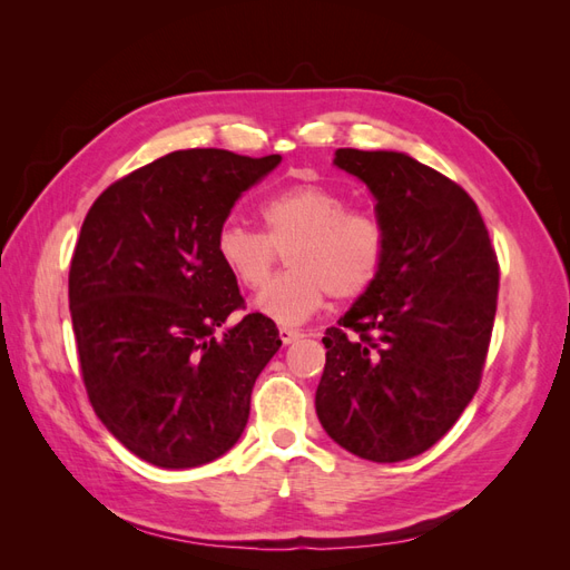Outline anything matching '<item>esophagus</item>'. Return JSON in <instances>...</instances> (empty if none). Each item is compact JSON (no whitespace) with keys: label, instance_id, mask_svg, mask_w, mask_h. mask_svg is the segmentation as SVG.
<instances>
[{"label":"esophagus","instance_id":"34e87169","mask_svg":"<svg viewBox=\"0 0 570 570\" xmlns=\"http://www.w3.org/2000/svg\"><path fill=\"white\" fill-rule=\"evenodd\" d=\"M302 335H304V333L299 331V327H289V325H283V327H281V340H283V344L297 342Z\"/></svg>","mask_w":570,"mask_h":570}]
</instances>
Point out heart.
<instances>
[{
  "label": "heart",
  "mask_w": 570,
  "mask_h": 570,
  "mask_svg": "<svg viewBox=\"0 0 570 570\" xmlns=\"http://www.w3.org/2000/svg\"><path fill=\"white\" fill-rule=\"evenodd\" d=\"M266 233L239 220H226L216 233V256L233 278L263 287L288 250L291 271L256 297V308L275 323H302L327 297L354 299L373 285L383 266L387 235L383 220L368 209L350 206L335 187L321 183L289 185L258 206Z\"/></svg>",
  "instance_id": "b5f03b06"
}]
</instances>
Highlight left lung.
<instances>
[{
	"label": "left lung",
	"mask_w": 570,
	"mask_h": 570,
	"mask_svg": "<svg viewBox=\"0 0 570 570\" xmlns=\"http://www.w3.org/2000/svg\"><path fill=\"white\" fill-rule=\"evenodd\" d=\"M368 185L387 245L373 285L327 327L318 421L344 450L394 463L430 450L480 387L499 264L475 202L402 151L337 149Z\"/></svg>",
	"instance_id": "obj_1"
}]
</instances>
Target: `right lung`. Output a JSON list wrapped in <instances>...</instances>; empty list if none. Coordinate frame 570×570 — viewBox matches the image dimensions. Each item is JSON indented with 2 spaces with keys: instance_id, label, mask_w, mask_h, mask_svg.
<instances>
[{
  "instance_id": "right-lung-1",
  "label": "right lung",
  "mask_w": 570,
  "mask_h": 570,
  "mask_svg": "<svg viewBox=\"0 0 570 570\" xmlns=\"http://www.w3.org/2000/svg\"><path fill=\"white\" fill-rule=\"evenodd\" d=\"M281 154L180 149L109 185L90 206L68 271V306L88 400L109 433L161 469L226 454L249 419L252 387L281 350L247 314L218 262L216 233Z\"/></svg>"
}]
</instances>
